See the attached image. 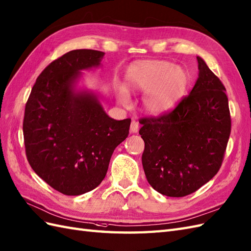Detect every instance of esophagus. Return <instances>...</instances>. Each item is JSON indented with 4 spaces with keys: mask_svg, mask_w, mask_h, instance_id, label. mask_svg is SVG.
Segmentation results:
<instances>
[{
    "mask_svg": "<svg viewBox=\"0 0 251 251\" xmlns=\"http://www.w3.org/2000/svg\"><path fill=\"white\" fill-rule=\"evenodd\" d=\"M139 131V123L136 120H132L130 124V132L131 133H137Z\"/></svg>",
    "mask_w": 251,
    "mask_h": 251,
    "instance_id": "esophagus-1",
    "label": "esophagus"
}]
</instances>
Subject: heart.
I'll use <instances>...</instances> for the list:
<instances>
[{
  "mask_svg": "<svg viewBox=\"0 0 251 251\" xmlns=\"http://www.w3.org/2000/svg\"><path fill=\"white\" fill-rule=\"evenodd\" d=\"M189 82L183 68L163 60L137 63L126 74V89H118V100L129 104L128 92H144L142 107L151 115H161L174 109L183 98Z\"/></svg>",
  "mask_w": 251,
  "mask_h": 251,
  "instance_id": "1",
  "label": "heart"
}]
</instances>
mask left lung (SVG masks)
<instances>
[{"instance_id":"1","label":"left lung","mask_w":251,"mask_h":251,"mask_svg":"<svg viewBox=\"0 0 251 251\" xmlns=\"http://www.w3.org/2000/svg\"><path fill=\"white\" fill-rule=\"evenodd\" d=\"M197 61L190 94L172 111L140 120L146 179L170 197L192 194L217 174L231 132L226 89L202 58Z\"/></svg>"}]
</instances>
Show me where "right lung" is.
Returning a JSON list of instances; mask_svg holds the SVG:
<instances>
[{"mask_svg": "<svg viewBox=\"0 0 251 251\" xmlns=\"http://www.w3.org/2000/svg\"><path fill=\"white\" fill-rule=\"evenodd\" d=\"M104 52L74 50L38 76L25 105L23 134L31 169L64 195H81L105 178L112 153L128 137L130 119L109 118L92 92L76 91L81 70Z\"/></svg>", "mask_w": 251, "mask_h": 251, "instance_id": "add662e5", "label": "right lung"}]
</instances>
